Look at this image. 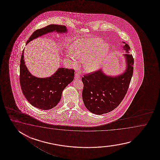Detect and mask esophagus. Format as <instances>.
Segmentation results:
<instances>
[{
	"mask_svg": "<svg viewBox=\"0 0 160 160\" xmlns=\"http://www.w3.org/2000/svg\"><path fill=\"white\" fill-rule=\"evenodd\" d=\"M79 77H80V76H79V74L78 72H76L75 73V79L79 78Z\"/></svg>",
	"mask_w": 160,
	"mask_h": 160,
	"instance_id": "obj_1",
	"label": "esophagus"
}]
</instances>
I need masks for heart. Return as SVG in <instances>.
Masks as SVG:
<instances>
[{"label":"heart","instance_id":"1","mask_svg":"<svg viewBox=\"0 0 160 160\" xmlns=\"http://www.w3.org/2000/svg\"><path fill=\"white\" fill-rule=\"evenodd\" d=\"M67 56L76 66L77 61H83V66L88 72H94L101 68L109 51V44L97 38H82L75 41Z\"/></svg>","mask_w":160,"mask_h":160}]
</instances>
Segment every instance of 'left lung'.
Wrapping results in <instances>:
<instances>
[{
    "label": "left lung",
    "instance_id": "1",
    "mask_svg": "<svg viewBox=\"0 0 160 160\" xmlns=\"http://www.w3.org/2000/svg\"><path fill=\"white\" fill-rule=\"evenodd\" d=\"M123 48L128 52L129 46L126 43ZM127 68L117 77L105 75L102 70L82 77L83 83L82 99L86 108L93 114L101 115L112 112L119 105L126 95L133 74L134 58L126 54Z\"/></svg>",
    "mask_w": 160,
    "mask_h": 160
}]
</instances>
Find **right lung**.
<instances>
[{
	"mask_svg": "<svg viewBox=\"0 0 160 160\" xmlns=\"http://www.w3.org/2000/svg\"><path fill=\"white\" fill-rule=\"evenodd\" d=\"M56 31L66 32L65 26L50 24L35 31L27 41L29 42L43 35ZM24 51L20 63V84L22 91L27 101L34 107L42 110H50L57 105L61 98L63 90L71 83L74 77V70L59 68L50 77L40 78L31 74L25 65Z\"/></svg>",
	"mask_w": 160,
	"mask_h": 160,
	"instance_id": "obj_1",
	"label": "right lung"
}]
</instances>
